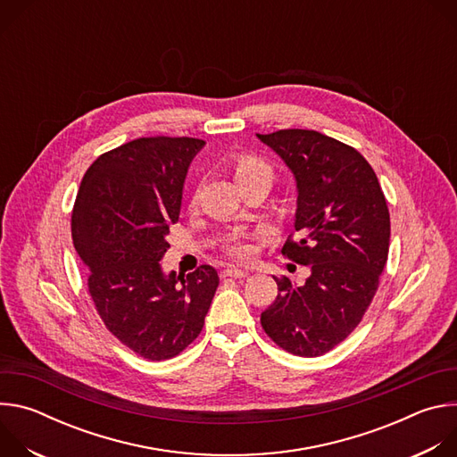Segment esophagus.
Segmentation results:
<instances>
[{
	"label": "esophagus",
	"mask_w": 457,
	"mask_h": 457,
	"mask_svg": "<svg viewBox=\"0 0 457 457\" xmlns=\"http://www.w3.org/2000/svg\"><path fill=\"white\" fill-rule=\"evenodd\" d=\"M222 277H229V278H245L247 277V271L244 270H238V268H228L222 271Z\"/></svg>",
	"instance_id": "34e87169"
}]
</instances>
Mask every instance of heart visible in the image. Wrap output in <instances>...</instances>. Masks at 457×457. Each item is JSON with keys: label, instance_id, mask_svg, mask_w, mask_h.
<instances>
[{"label": "heart", "instance_id": "1", "mask_svg": "<svg viewBox=\"0 0 457 457\" xmlns=\"http://www.w3.org/2000/svg\"><path fill=\"white\" fill-rule=\"evenodd\" d=\"M231 166H233L235 177L240 182V186H245V184L260 180V179H266V180L273 179L271 166L262 157L253 155V154H245V152L235 154L231 157ZM229 254L237 260H245L251 254V247L245 242L237 240L229 245Z\"/></svg>", "mask_w": 457, "mask_h": 457}]
</instances>
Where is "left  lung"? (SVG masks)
I'll return each mask as SVG.
<instances>
[{
    "label": "left lung",
    "instance_id": "8db88e82",
    "mask_svg": "<svg viewBox=\"0 0 457 457\" xmlns=\"http://www.w3.org/2000/svg\"><path fill=\"white\" fill-rule=\"evenodd\" d=\"M256 136L296 179V240L282 254L311 270L303 284L273 277L278 295L260 321L284 351L321 356L358 328L376 295L390 238L385 195L349 145L298 128Z\"/></svg>",
    "mask_w": 457,
    "mask_h": 457
}]
</instances>
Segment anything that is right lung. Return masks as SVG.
<instances>
[{
  "mask_svg": "<svg viewBox=\"0 0 457 457\" xmlns=\"http://www.w3.org/2000/svg\"><path fill=\"white\" fill-rule=\"evenodd\" d=\"M206 143L141 137L99 155L72 212V238L106 329L150 361L182 353L204 328L219 287L212 266L162 273L170 224L179 220L191 159Z\"/></svg>",
  "mask_w": 457,
  "mask_h": 457,
  "instance_id": "right-lung-1",
  "label": "right lung"
}]
</instances>
